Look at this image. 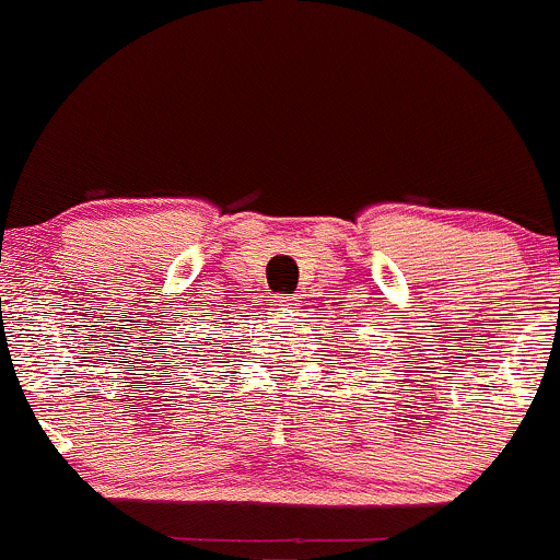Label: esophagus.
Wrapping results in <instances>:
<instances>
[{"mask_svg": "<svg viewBox=\"0 0 560 560\" xmlns=\"http://www.w3.org/2000/svg\"><path fill=\"white\" fill-rule=\"evenodd\" d=\"M275 307L282 310V313H291L296 307V296H278L275 299Z\"/></svg>", "mask_w": 560, "mask_h": 560, "instance_id": "esophagus-1", "label": "esophagus"}]
</instances>
